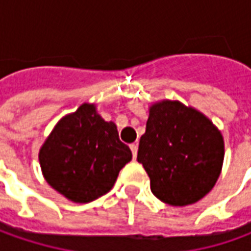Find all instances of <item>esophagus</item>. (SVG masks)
I'll list each match as a JSON object with an SVG mask.
<instances>
[{
    "instance_id": "obj_1",
    "label": "esophagus",
    "mask_w": 251,
    "mask_h": 251,
    "mask_svg": "<svg viewBox=\"0 0 251 251\" xmlns=\"http://www.w3.org/2000/svg\"><path fill=\"white\" fill-rule=\"evenodd\" d=\"M137 149H139L137 143H133V144H130V150H132V154H133L134 160H136V155H137Z\"/></svg>"
}]
</instances>
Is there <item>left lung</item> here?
I'll return each instance as SVG.
<instances>
[{
  "instance_id": "8db88e82",
  "label": "left lung",
  "mask_w": 251,
  "mask_h": 251,
  "mask_svg": "<svg viewBox=\"0 0 251 251\" xmlns=\"http://www.w3.org/2000/svg\"><path fill=\"white\" fill-rule=\"evenodd\" d=\"M224 154L222 134L200 111L171 100L150 107L137 161L161 201L189 205L203 199L220 177Z\"/></svg>"
}]
</instances>
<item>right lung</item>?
I'll return each mask as SVG.
<instances>
[{"instance_id": "obj_1", "label": "right lung", "mask_w": 251, "mask_h": 251, "mask_svg": "<svg viewBox=\"0 0 251 251\" xmlns=\"http://www.w3.org/2000/svg\"><path fill=\"white\" fill-rule=\"evenodd\" d=\"M47 183L74 203H90L108 193L132 151L119 140L117 125L84 102L62 118L39 152Z\"/></svg>"}]
</instances>
